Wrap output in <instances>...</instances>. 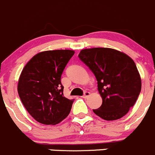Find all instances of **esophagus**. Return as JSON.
<instances>
[{"label":"esophagus","instance_id":"1","mask_svg":"<svg viewBox=\"0 0 155 155\" xmlns=\"http://www.w3.org/2000/svg\"><path fill=\"white\" fill-rule=\"evenodd\" d=\"M90 94H91L90 92L85 91V94H84V95H83V96H82V97H83V98H87L89 96H90Z\"/></svg>","mask_w":155,"mask_h":155}]
</instances>
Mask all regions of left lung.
<instances>
[{
	"label": "left lung",
	"mask_w": 155,
	"mask_h": 155,
	"mask_svg": "<svg viewBox=\"0 0 155 155\" xmlns=\"http://www.w3.org/2000/svg\"><path fill=\"white\" fill-rule=\"evenodd\" d=\"M79 57L96 76L103 100L101 107L93 112L107 121L124 116L141 91V77L134 60L110 48H85Z\"/></svg>",
	"instance_id": "8db88e82"
}]
</instances>
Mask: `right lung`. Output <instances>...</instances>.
<instances>
[{
	"instance_id": "add662e5",
	"label": "right lung",
	"mask_w": 155,
	"mask_h": 155,
	"mask_svg": "<svg viewBox=\"0 0 155 155\" xmlns=\"http://www.w3.org/2000/svg\"><path fill=\"white\" fill-rule=\"evenodd\" d=\"M75 51L49 50L37 53L21 71L18 93L30 115L39 123L54 125L68 117L74 100L64 96L61 76Z\"/></svg>"
}]
</instances>
